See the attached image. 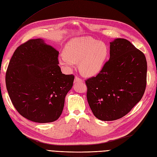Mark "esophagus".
I'll list each match as a JSON object with an SVG mask.
<instances>
[{"mask_svg": "<svg viewBox=\"0 0 157 157\" xmlns=\"http://www.w3.org/2000/svg\"><path fill=\"white\" fill-rule=\"evenodd\" d=\"M74 82L75 83H78V82H83V80L79 78L78 76H75V79H74Z\"/></svg>", "mask_w": 157, "mask_h": 157, "instance_id": "34e87169", "label": "esophagus"}]
</instances>
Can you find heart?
I'll return each instance as SVG.
<instances>
[{"label": "heart", "mask_w": 157, "mask_h": 157, "mask_svg": "<svg viewBox=\"0 0 157 157\" xmlns=\"http://www.w3.org/2000/svg\"><path fill=\"white\" fill-rule=\"evenodd\" d=\"M65 54L59 61L70 68L75 62L79 63L82 73L87 76L98 74L102 70L108 56V48L105 43L91 37L76 38L67 43Z\"/></svg>", "instance_id": "1"}]
</instances>
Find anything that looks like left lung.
<instances>
[{
    "instance_id": "obj_1",
    "label": "left lung",
    "mask_w": 157,
    "mask_h": 157,
    "mask_svg": "<svg viewBox=\"0 0 157 157\" xmlns=\"http://www.w3.org/2000/svg\"><path fill=\"white\" fill-rule=\"evenodd\" d=\"M145 56L123 38L110 42V58L95 77L86 80L87 99L96 117L114 121L141 99L147 85Z\"/></svg>"
}]
</instances>
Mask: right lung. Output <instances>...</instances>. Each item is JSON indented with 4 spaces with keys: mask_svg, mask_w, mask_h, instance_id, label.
I'll return each mask as SVG.
<instances>
[{
    "mask_svg": "<svg viewBox=\"0 0 157 157\" xmlns=\"http://www.w3.org/2000/svg\"><path fill=\"white\" fill-rule=\"evenodd\" d=\"M59 52L42 39L19 46L10 60L6 86L15 109L36 123L55 121L61 115L74 75L62 73Z\"/></svg>",
    "mask_w": 157,
    "mask_h": 157,
    "instance_id": "add662e5",
    "label": "right lung"
}]
</instances>
